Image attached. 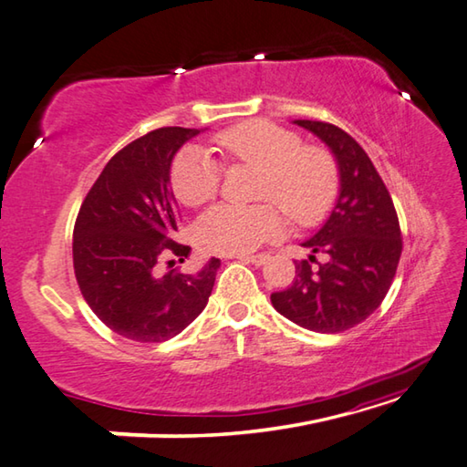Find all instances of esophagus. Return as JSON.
<instances>
[{
  "label": "esophagus",
  "instance_id": "34e87169",
  "mask_svg": "<svg viewBox=\"0 0 467 467\" xmlns=\"http://www.w3.org/2000/svg\"><path fill=\"white\" fill-rule=\"evenodd\" d=\"M241 261H244V263H251V265H265L267 263V259H269V254H265V253H261V254H244V257H239Z\"/></svg>",
  "mask_w": 467,
  "mask_h": 467
}]
</instances>
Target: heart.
Instances as JSON below:
<instances>
[{
  "label": "heart",
  "instance_id": "b5f03b06",
  "mask_svg": "<svg viewBox=\"0 0 467 467\" xmlns=\"http://www.w3.org/2000/svg\"><path fill=\"white\" fill-rule=\"evenodd\" d=\"M214 150L228 163L259 168L257 198L267 202L214 206L196 223V241L208 253L243 254L283 234L285 210L291 221L307 226L330 213L340 190V168L322 145L271 121H246L216 133ZM171 190L178 202L196 208L216 196L223 170L208 151L182 150L171 163ZM274 202L271 203L270 200Z\"/></svg>",
  "mask_w": 467,
  "mask_h": 467
}]
</instances>
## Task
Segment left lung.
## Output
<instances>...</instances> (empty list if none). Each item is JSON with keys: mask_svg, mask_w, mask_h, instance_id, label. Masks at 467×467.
<instances>
[{"mask_svg": "<svg viewBox=\"0 0 467 467\" xmlns=\"http://www.w3.org/2000/svg\"><path fill=\"white\" fill-rule=\"evenodd\" d=\"M296 123L336 155L340 196L326 224L304 243L314 254L296 261L294 283L271 294V304L306 330L337 334L364 322L382 304L395 279L403 236L385 182L358 141L332 123ZM316 252L327 254L324 264L317 263Z\"/></svg>", "mask_w": 467, "mask_h": 467, "instance_id": "8db88e82", "label": "left lung"}]
</instances>
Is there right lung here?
Returning a JSON list of instances; mask_svg holds the SVG:
<instances>
[{
  "label": "right lung",
  "instance_id": "add662e5",
  "mask_svg": "<svg viewBox=\"0 0 467 467\" xmlns=\"http://www.w3.org/2000/svg\"><path fill=\"white\" fill-rule=\"evenodd\" d=\"M198 130L160 127L119 150L88 190L72 233L75 277L88 307L127 340L166 342L194 322L213 294L221 261L184 275L158 265L190 246L173 241L180 213L170 192L176 151ZM170 263V261H168Z\"/></svg>",
  "mask_w": 467,
  "mask_h": 467
}]
</instances>
